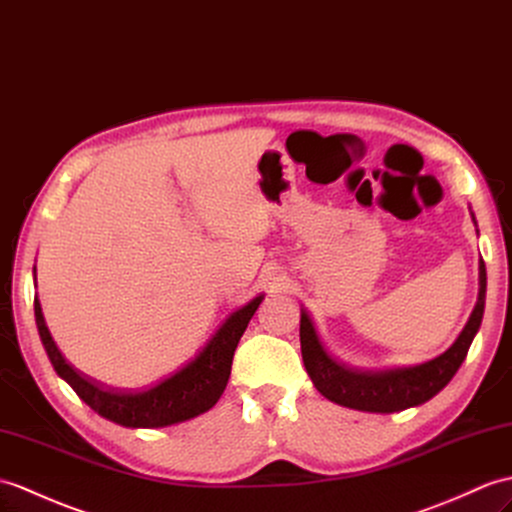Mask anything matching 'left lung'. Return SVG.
Returning a JSON list of instances; mask_svg holds the SVG:
<instances>
[{
  "instance_id": "obj_1",
  "label": "left lung",
  "mask_w": 512,
  "mask_h": 512,
  "mask_svg": "<svg viewBox=\"0 0 512 512\" xmlns=\"http://www.w3.org/2000/svg\"><path fill=\"white\" fill-rule=\"evenodd\" d=\"M475 222V218H473ZM486 299V268L480 261V292L478 303L467 320L465 329L451 347L438 358L406 368H386V371H358L334 360L320 342L312 318L301 310V353L307 375L320 395L344 408L362 412H399L421 406L441 392L449 379L465 362L471 342L478 334Z\"/></svg>"
}]
</instances>
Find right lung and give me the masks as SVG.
<instances>
[{"label":"right lung","mask_w":512,"mask_h":512,"mask_svg":"<svg viewBox=\"0 0 512 512\" xmlns=\"http://www.w3.org/2000/svg\"><path fill=\"white\" fill-rule=\"evenodd\" d=\"M261 301H264V294L255 296L251 303L233 312L192 362H187L181 371L141 392L106 390L78 373L52 340L39 299H34V316H37L39 336L54 371L76 390V395L91 410L124 427H165L194 419L216 406L229 382L237 342H240Z\"/></svg>","instance_id":"add662e5"}]
</instances>
